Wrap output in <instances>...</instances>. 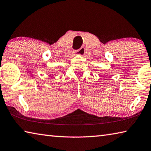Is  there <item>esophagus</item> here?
<instances>
[{
	"label": "esophagus",
	"mask_w": 151,
	"mask_h": 151,
	"mask_svg": "<svg viewBox=\"0 0 151 151\" xmlns=\"http://www.w3.org/2000/svg\"><path fill=\"white\" fill-rule=\"evenodd\" d=\"M85 52H86V50L85 48L84 47H81L80 49H78V50L75 51V54L76 55H81V56H83L85 55Z\"/></svg>",
	"instance_id": "obj_1"
}]
</instances>
